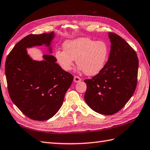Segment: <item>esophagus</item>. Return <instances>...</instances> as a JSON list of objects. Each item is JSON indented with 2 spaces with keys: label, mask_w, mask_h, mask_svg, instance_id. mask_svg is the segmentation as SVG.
Wrapping results in <instances>:
<instances>
[{
  "label": "esophagus",
  "mask_w": 150,
  "mask_h": 150,
  "mask_svg": "<svg viewBox=\"0 0 150 150\" xmlns=\"http://www.w3.org/2000/svg\"><path fill=\"white\" fill-rule=\"evenodd\" d=\"M81 81V79L78 77V76H75L74 77V81L75 83H79V82H80Z\"/></svg>",
  "instance_id": "1"
}]
</instances>
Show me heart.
Masks as SVG:
<instances>
[{
  "label": "heart",
  "instance_id": "heart-1",
  "mask_svg": "<svg viewBox=\"0 0 150 150\" xmlns=\"http://www.w3.org/2000/svg\"><path fill=\"white\" fill-rule=\"evenodd\" d=\"M64 51L57 50L55 58L60 67L70 71L76 59L79 70L87 75H95L100 72L108 57V48L106 43L83 37L67 40L64 42Z\"/></svg>",
  "mask_w": 150,
  "mask_h": 150
}]
</instances>
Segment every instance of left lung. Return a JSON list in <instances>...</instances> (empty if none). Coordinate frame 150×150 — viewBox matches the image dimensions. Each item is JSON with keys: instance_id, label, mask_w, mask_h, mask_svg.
<instances>
[{"instance_id": "left-lung-1", "label": "left lung", "mask_w": 150, "mask_h": 150, "mask_svg": "<svg viewBox=\"0 0 150 150\" xmlns=\"http://www.w3.org/2000/svg\"><path fill=\"white\" fill-rule=\"evenodd\" d=\"M111 50L101 71L85 79L84 99L95 112L104 115L116 114L133 95L137 84L139 59L134 50L122 37L109 32Z\"/></svg>"}]
</instances>
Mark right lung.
Returning a JSON list of instances; mask_svg holds the SVG:
<instances>
[{
    "mask_svg": "<svg viewBox=\"0 0 150 150\" xmlns=\"http://www.w3.org/2000/svg\"><path fill=\"white\" fill-rule=\"evenodd\" d=\"M54 32L29 34L17 43L8 55L5 74L11 101L29 118L44 121L52 118L62 105L73 76L56 63L52 55L44 60L29 57L26 48L45 45L50 48Z\"/></svg>",
    "mask_w": 150,
    "mask_h": 150,
    "instance_id": "right-lung-1",
    "label": "right lung"
}]
</instances>
